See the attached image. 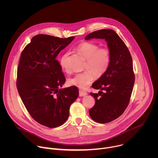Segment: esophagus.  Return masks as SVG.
Segmentation results:
<instances>
[{
	"label": "esophagus",
	"mask_w": 158,
	"mask_h": 158,
	"mask_svg": "<svg viewBox=\"0 0 158 158\" xmlns=\"http://www.w3.org/2000/svg\"><path fill=\"white\" fill-rule=\"evenodd\" d=\"M87 94V93L84 91H82V90H80L79 91V96L82 97V96H85Z\"/></svg>",
	"instance_id": "34e87169"
}]
</instances>
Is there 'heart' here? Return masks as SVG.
Here are the masks:
<instances>
[{"label":"heart","mask_w":158,"mask_h":158,"mask_svg":"<svg viewBox=\"0 0 158 158\" xmlns=\"http://www.w3.org/2000/svg\"><path fill=\"white\" fill-rule=\"evenodd\" d=\"M76 51L85 59L84 69L81 73H77L70 77L67 82L79 88H84L93 81V76L96 78L102 77L107 71L111 60L110 51L106 48H99L98 44L92 42H84L76 48ZM69 52L63 53L59 58V64L62 68L68 73L69 69L67 62Z\"/></svg>","instance_id":"b5f03b06"}]
</instances>
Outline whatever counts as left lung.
Masks as SVG:
<instances>
[{
    "instance_id": "obj_1",
    "label": "left lung",
    "mask_w": 158,
    "mask_h": 158,
    "mask_svg": "<svg viewBox=\"0 0 158 158\" xmlns=\"http://www.w3.org/2000/svg\"><path fill=\"white\" fill-rule=\"evenodd\" d=\"M94 38L106 40L111 60L106 73L92 85L101 91L90 93L96 102L89 110V115L98 123H107L123 114L129 104L135 81L132 60L125 43L114 31H96L85 39Z\"/></svg>"
}]
</instances>
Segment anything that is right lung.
I'll return each instance as SVG.
<instances>
[{
	"instance_id": "obj_1",
	"label": "right lung",
	"mask_w": 158,
	"mask_h": 158,
	"mask_svg": "<svg viewBox=\"0 0 158 158\" xmlns=\"http://www.w3.org/2000/svg\"><path fill=\"white\" fill-rule=\"evenodd\" d=\"M74 38L39 34L32 37L20 55L18 93L31 117L48 127H58L67 121L70 106L79 96L76 86L59 89L65 78L56 60Z\"/></svg>"
}]
</instances>
